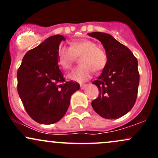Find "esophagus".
Listing matches in <instances>:
<instances>
[{
	"mask_svg": "<svg viewBox=\"0 0 158 158\" xmlns=\"http://www.w3.org/2000/svg\"><path fill=\"white\" fill-rule=\"evenodd\" d=\"M87 86V85L86 84H82V85H80V88H81V89H85V87Z\"/></svg>",
	"mask_w": 158,
	"mask_h": 158,
	"instance_id": "obj_1",
	"label": "esophagus"
}]
</instances>
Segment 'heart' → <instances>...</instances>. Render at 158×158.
I'll return each mask as SVG.
<instances>
[{
    "instance_id": "obj_1",
    "label": "heart",
    "mask_w": 158,
    "mask_h": 158,
    "mask_svg": "<svg viewBox=\"0 0 158 158\" xmlns=\"http://www.w3.org/2000/svg\"><path fill=\"white\" fill-rule=\"evenodd\" d=\"M81 55V65L68 75L72 80L79 82L87 81L93 75L94 69L96 71H100L106 66L108 57L106 52L89 39L74 41L70 47H61L58 52V61L63 68L69 70L73 66L77 56Z\"/></svg>"
}]
</instances>
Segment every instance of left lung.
<instances>
[{
  "label": "left lung",
  "instance_id": "1",
  "mask_svg": "<svg viewBox=\"0 0 158 158\" xmlns=\"http://www.w3.org/2000/svg\"><path fill=\"white\" fill-rule=\"evenodd\" d=\"M88 35L102 43L108 57L102 73L93 82L99 94L91 106L103 118H119L130 111L136 102L139 81L137 59L109 34L94 32Z\"/></svg>",
  "mask_w": 158,
  "mask_h": 158
}]
</instances>
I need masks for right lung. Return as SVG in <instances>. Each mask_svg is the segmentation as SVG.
I'll use <instances>...</instances> for the list:
<instances>
[{
	"mask_svg": "<svg viewBox=\"0 0 158 158\" xmlns=\"http://www.w3.org/2000/svg\"><path fill=\"white\" fill-rule=\"evenodd\" d=\"M65 38L55 35L23 56L17 72L18 93L31 118L41 124L59 121L70 106L79 83L65 81L59 67V44Z\"/></svg>",
	"mask_w": 158,
	"mask_h": 158,
	"instance_id": "right-lung-1",
	"label": "right lung"
}]
</instances>
